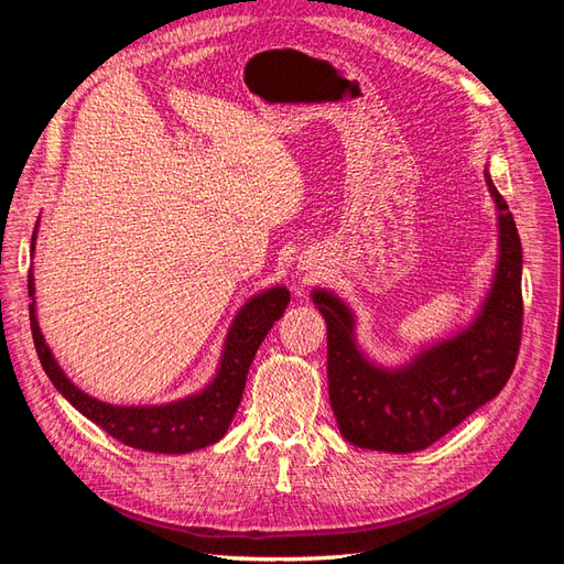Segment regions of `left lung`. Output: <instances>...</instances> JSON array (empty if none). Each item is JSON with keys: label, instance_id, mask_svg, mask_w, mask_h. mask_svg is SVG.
<instances>
[{"label": "left lung", "instance_id": "obj_1", "mask_svg": "<svg viewBox=\"0 0 564 564\" xmlns=\"http://www.w3.org/2000/svg\"><path fill=\"white\" fill-rule=\"evenodd\" d=\"M485 178L499 209V265L480 313L464 332L386 369L357 348L348 305L324 289L311 294L327 322L329 402L340 435L357 447L392 454L431 447L497 398L513 373L522 338V245L489 172Z\"/></svg>", "mask_w": 564, "mask_h": 564}]
</instances>
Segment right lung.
I'll return each instance as SVG.
<instances>
[{"mask_svg":"<svg viewBox=\"0 0 564 564\" xmlns=\"http://www.w3.org/2000/svg\"><path fill=\"white\" fill-rule=\"evenodd\" d=\"M35 240L37 237L32 235V251H35ZM28 294L35 296L32 272L28 275ZM286 303L289 292L284 286H272L247 301L230 324L216 379L197 395L152 406L106 404L87 395L67 379L42 336L35 315V299L30 303V329L46 377L79 414L133 449L152 454H187L209 447L226 435L237 406H240L253 355L275 319L282 317Z\"/></svg>","mask_w":564,"mask_h":564,"instance_id":"add662e5","label":"right lung"}]
</instances>
